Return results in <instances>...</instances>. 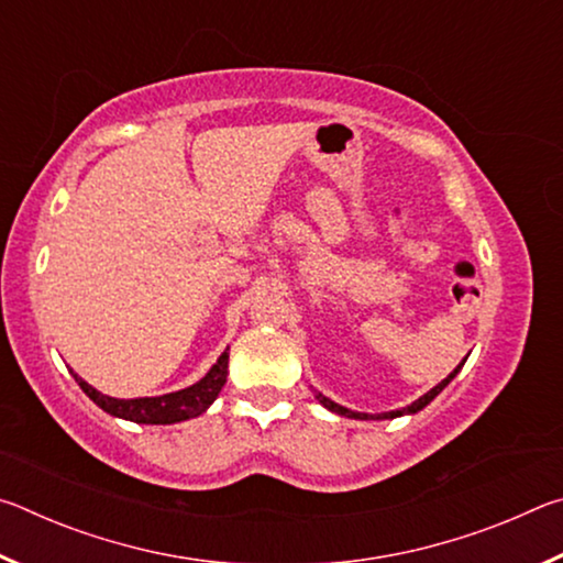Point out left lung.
<instances>
[{"instance_id": "8db88e82", "label": "left lung", "mask_w": 563, "mask_h": 563, "mask_svg": "<svg viewBox=\"0 0 563 563\" xmlns=\"http://www.w3.org/2000/svg\"><path fill=\"white\" fill-rule=\"evenodd\" d=\"M462 365H464V362H462ZM462 365H460V367H456V369H454V373H450V377H446V379H442V383H440V385H437V387H432V389H430V393H427V395H422V397H419V399H417V402H412V405H409V407H402V409H395V412H385V415H362V412H352V409H347V407H340V405H335V402H332V399H328V397H322V395H318V399H320V405H325V407L330 409V412H338V415H342V417H352V419H393V417H399V415H415V412H419V409H422V407H427V405H430V402H432V399H434L437 395H440V393H442V389H444L446 385H450V383H452V377H454L456 373H460V369H462Z\"/></svg>"}]
</instances>
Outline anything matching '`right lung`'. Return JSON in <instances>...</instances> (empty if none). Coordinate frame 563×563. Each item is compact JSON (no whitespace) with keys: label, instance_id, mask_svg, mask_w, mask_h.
Listing matches in <instances>:
<instances>
[{"label":"right lung","instance_id":"add662e5","mask_svg":"<svg viewBox=\"0 0 563 563\" xmlns=\"http://www.w3.org/2000/svg\"><path fill=\"white\" fill-rule=\"evenodd\" d=\"M228 377V352L218 357L216 365L211 367L201 383L190 385L186 389H178V393L161 395V397H139V399H117L107 397L93 389L89 383H84L79 375H74L76 383L93 399L103 412L113 417L131 419V422L139 424H174L184 422V419L203 415L208 407H211L213 399L221 393Z\"/></svg>","mask_w":563,"mask_h":563}]
</instances>
